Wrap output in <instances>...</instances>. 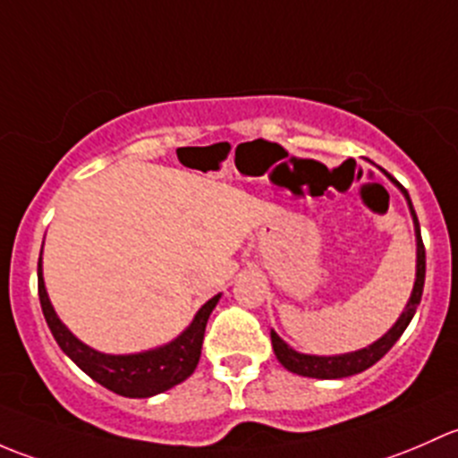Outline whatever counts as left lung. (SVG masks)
I'll return each instance as SVG.
<instances>
[{
    "mask_svg": "<svg viewBox=\"0 0 458 458\" xmlns=\"http://www.w3.org/2000/svg\"><path fill=\"white\" fill-rule=\"evenodd\" d=\"M381 172H384V169H381ZM384 174L399 187V190H402L405 202H408L410 216H412L414 238H417V273H414V286H412V293H410L408 304H405L403 313L399 315V319L393 324V328H390L388 333L381 335V337L377 339V342H372L370 346L360 348V351H352V352H344V355H306V352H298L295 348H291L280 335L271 331L273 352H276L277 361H280L286 370L295 372V375L313 377V379H342V377H351V375H357V372H364L366 369H370L372 364H377V361H379L381 357L394 346V342L402 337V333L408 328L410 319H412L414 313H417V306L423 295V282H426V249H423L421 229H419V220H417V214H414V207H412V200H410L408 191H405L388 172Z\"/></svg>",
    "mask_w": 458,
    "mask_h": 458,
    "instance_id": "obj_1",
    "label": "left lung"
}]
</instances>
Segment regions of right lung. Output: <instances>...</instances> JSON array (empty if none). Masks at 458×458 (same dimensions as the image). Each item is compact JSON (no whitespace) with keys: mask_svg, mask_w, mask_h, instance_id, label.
<instances>
[{"mask_svg":"<svg viewBox=\"0 0 458 458\" xmlns=\"http://www.w3.org/2000/svg\"><path fill=\"white\" fill-rule=\"evenodd\" d=\"M44 253V251H41ZM37 264V280H39V301L44 318L48 322L50 333L59 344L61 351L74 361L86 375L92 377L97 384L121 397L131 399H148L154 394L165 393L174 388L181 381H185L191 372L196 370L198 360H200L202 339H205V327L211 310L218 304L220 295H214L209 301L198 309L190 327L185 328L172 342L163 346L149 348L143 352H130V355H107V352L94 351L88 344H83L77 335L70 333V328L56 315L53 301L48 298L44 282V267Z\"/></svg>","mask_w":458,"mask_h":458,"instance_id":"1","label":"right lung"}]
</instances>
